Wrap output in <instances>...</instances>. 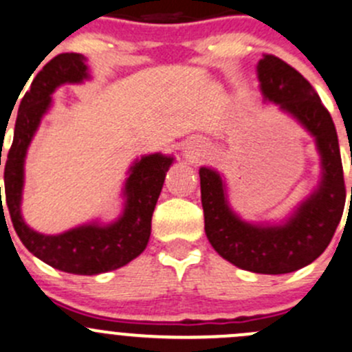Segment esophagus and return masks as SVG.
I'll return each instance as SVG.
<instances>
[{
	"mask_svg": "<svg viewBox=\"0 0 352 352\" xmlns=\"http://www.w3.org/2000/svg\"><path fill=\"white\" fill-rule=\"evenodd\" d=\"M188 154H191V155H193V152H191V151H190V152H188Z\"/></svg>",
	"mask_w": 352,
	"mask_h": 352,
	"instance_id": "esophagus-1",
	"label": "esophagus"
}]
</instances>
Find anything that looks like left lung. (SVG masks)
<instances>
[{
    "mask_svg": "<svg viewBox=\"0 0 352 352\" xmlns=\"http://www.w3.org/2000/svg\"><path fill=\"white\" fill-rule=\"evenodd\" d=\"M258 78L265 99L279 104L280 109L293 114L315 135L322 155V184L287 224L263 228L239 221L228 207L221 176L201 168L205 234L215 252L239 269L287 274L318 258L332 241L346 204L342 161L332 116L298 69L274 54H263L258 63Z\"/></svg>",
    "mask_w": 352,
    "mask_h": 352,
    "instance_id": "obj_1",
    "label": "left lung"
}]
</instances>
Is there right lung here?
<instances>
[{"mask_svg":"<svg viewBox=\"0 0 352 352\" xmlns=\"http://www.w3.org/2000/svg\"><path fill=\"white\" fill-rule=\"evenodd\" d=\"M83 78H87V66L82 54H58L44 65L22 97L13 144L6 155L5 204L8 205L12 224L20 241L37 258L63 272L96 276L126 265L145 250L151 238L152 214L161 195L166 173L173 164V157L154 154L135 162L124 186L126 208L123 217L114 224L106 228L82 226L58 236H44L32 231L20 215L27 147L39 126L41 118L50 107L54 89L61 83H76Z\"/></svg>","mask_w":352,"mask_h":352,"instance_id":"1","label":"right lung"}]
</instances>
